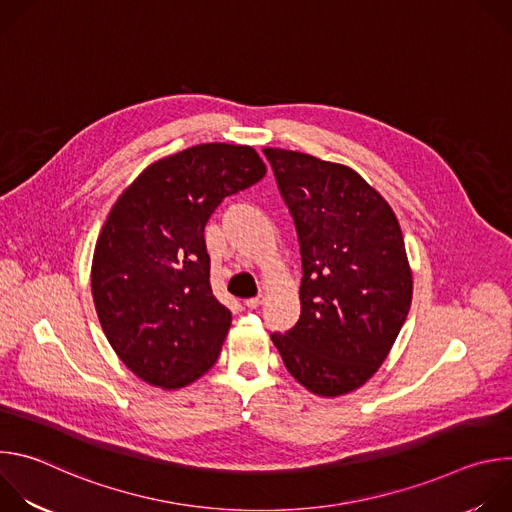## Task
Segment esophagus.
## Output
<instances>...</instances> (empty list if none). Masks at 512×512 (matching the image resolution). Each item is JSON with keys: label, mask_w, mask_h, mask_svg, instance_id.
Wrapping results in <instances>:
<instances>
[{"label": "esophagus", "mask_w": 512, "mask_h": 512, "mask_svg": "<svg viewBox=\"0 0 512 512\" xmlns=\"http://www.w3.org/2000/svg\"><path fill=\"white\" fill-rule=\"evenodd\" d=\"M263 302H265V294H259V296H255V298H249V300H245V306H247L249 310H255V308L263 306Z\"/></svg>", "instance_id": "obj_1"}]
</instances>
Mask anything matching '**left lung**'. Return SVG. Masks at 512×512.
<instances>
[{
  "mask_svg": "<svg viewBox=\"0 0 512 512\" xmlns=\"http://www.w3.org/2000/svg\"><path fill=\"white\" fill-rule=\"evenodd\" d=\"M294 216L302 255V314L271 334L285 369L320 397L367 383L407 318L413 277L389 202L352 168L265 148Z\"/></svg>",
  "mask_w": 512,
  "mask_h": 512,
  "instance_id": "1",
  "label": "left lung"
}]
</instances>
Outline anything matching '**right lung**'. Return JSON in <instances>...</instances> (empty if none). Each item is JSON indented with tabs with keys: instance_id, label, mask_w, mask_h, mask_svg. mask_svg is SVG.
Instances as JSON below:
<instances>
[{
	"instance_id": "1",
	"label": "right lung",
	"mask_w": 512,
	"mask_h": 512,
	"mask_svg": "<svg viewBox=\"0 0 512 512\" xmlns=\"http://www.w3.org/2000/svg\"><path fill=\"white\" fill-rule=\"evenodd\" d=\"M267 168L249 145L200 143L145 168L97 239L91 285L101 328L141 381L180 389L221 354L231 312L210 287L204 227Z\"/></svg>"
}]
</instances>
